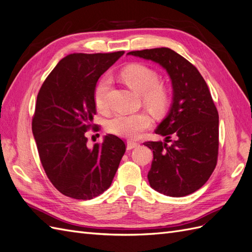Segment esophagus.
Listing matches in <instances>:
<instances>
[{"instance_id": "esophagus-1", "label": "esophagus", "mask_w": 252, "mask_h": 252, "mask_svg": "<svg viewBox=\"0 0 252 252\" xmlns=\"http://www.w3.org/2000/svg\"><path fill=\"white\" fill-rule=\"evenodd\" d=\"M139 146V143H135V142H131V141H128L127 142V149L128 150H131L135 147Z\"/></svg>"}]
</instances>
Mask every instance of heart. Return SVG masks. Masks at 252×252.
Returning a JSON list of instances; mask_svg holds the SVG:
<instances>
[{"label":"heart","instance_id":"obj_1","mask_svg":"<svg viewBox=\"0 0 252 252\" xmlns=\"http://www.w3.org/2000/svg\"><path fill=\"white\" fill-rule=\"evenodd\" d=\"M121 75L129 87L142 94L144 103L150 109L155 111L163 110L168 102L169 94L166 85L158 82V75L156 70L144 64L133 63L125 67ZM109 85L110 78L104 77L95 87L94 103L98 110L105 111L108 108L107 94ZM151 123V118L146 112L118 113L108 121L106 129L112 134L134 140L148 129Z\"/></svg>","mask_w":252,"mask_h":252}]
</instances>
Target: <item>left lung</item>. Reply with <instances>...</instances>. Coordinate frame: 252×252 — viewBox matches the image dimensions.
I'll return each instance as SVG.
<instances>
[{"label":"left lung","instance_id":"1","mask_svg":"<svg viewBox=\"0 0 252 252\" xmlns=\"http://www.w3.org/2000/svg\"><path fill=\"white\" fill-rule=\"evenodd\" d=\"M127 55L161 65L169 74L173 89L169 112L156 129L165 141L144 143L154 152L149 184L169 196L192 193L208 181L218 162L219 113L207 84L191 63L170 48Z\"/></svg>","mask_w":252,"mask_h":252}]
</instances>
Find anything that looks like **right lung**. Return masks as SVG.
<instances>
[{
  "mask_svg": "<svg viewBox=\"0 0 252 252\" xmlns=\"http://www.w3.org/2000/svg\"><path fill=\"white\" fill-rule=\"evenodd\" d=\"M123 55H68L37 94L32 133L41 163L52 185L72 199L91 200L107 190L125 154V143L117 135H105L93 148L85 135L96 112V82Z\"/></svg>",
  "mask_w": 252,
  "mask_h": 252,
  "instance_id": "add662e5",
  "label": "right lung"
}]
</instances>
